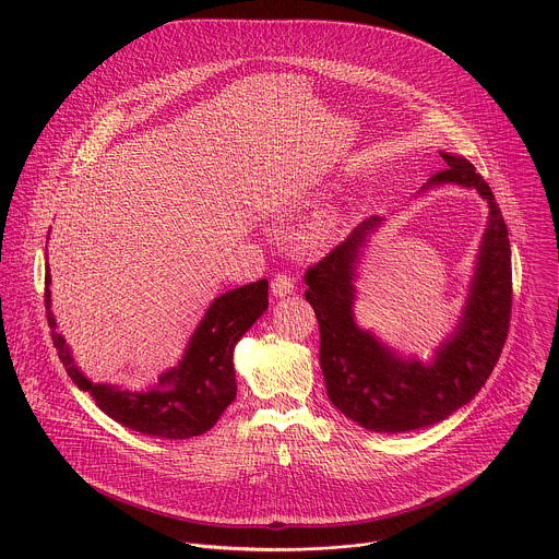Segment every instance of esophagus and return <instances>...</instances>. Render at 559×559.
I'll list each match as a JSON object with an SVG mask.
<instances>
[{
	"label": "esophagus",
	"mask_w": 559,
	"mask_h": 559,
	"mask_svg": "<svg viewBox=\"0 0 559 559\" xmlns=\"http://www.w3.org/2000/svg\"><path fill=\"white\" fill-rule=\"evenodd\" d=\"M292 292H294V278L278 272V274L272 278V294H274L276 298H285V296H289Z\"/></svg>",
	"instance_id": "1"
}]
</instances>
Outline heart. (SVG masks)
<instances>
[{
	"mask_svg": "<svg viewBox=\"0 0 559 559\" xmlns=\"http://www.w3.org/2000/svg\"><path fill=\"white\" fill-rule=\"evenodd\" d=\"M335 224H337V215L333 211H322L318 213L311 222H307L300 233H298V243L300 248L305 250H318L322 248L329 237L333 235L335 230Z\"/></svg>",
	"mask_w": 559,
	"mask_h": 559,
	"instance_id": "heart-1",
	"label": "heart"
}]
</instances>
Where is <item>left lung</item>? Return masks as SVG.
I'll return each mask as SVG.
<instances>
[{"instance_id": "obj_1", "label": "left lung", "mask_w": 559, "mask_h": 559, "mask_svg": "<svg viewBox=\"0 0 559 559\" xmlns=\"http://www.w3.org/2000/svg\"><path fill=\"white\" fill-rule=\"evenodd\" d=\"M447 167L423 187L477 189L490 217L462 320L431 364L399 357L355 322V265L368 235L383 222H361L305 274L320 326V368L331 403L353 423L377 433H405L442 423L471 403L492 374L510 331L512 250L508 226L488 182L464 156L440 152Z\"/></svg>"}]
</instances>
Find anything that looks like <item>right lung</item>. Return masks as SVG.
Masks as SVG:
<instances>
[{"label": "right lung", "mask_w": 559, "mask_h": 559, "mask_svg": "<svg viewBox=\"0 0 559 559\" xmlns=\"http://www.w3.org/2000/svg\"><path fill=\"white\" fill-rule=\"evenodd\" d=\"M45 274V313L58 357L71 381L88 392L95 405L115 423L165 440H187L206 433L235 401L237 381L233 366L235 344L267 309V281L230 289L213 300L176 368L158 377L147 392H128L110 383L88 381L75 366L64 337L56 331Z\"/></svg>", "instance_id": "add662e5"}]
</instances>
